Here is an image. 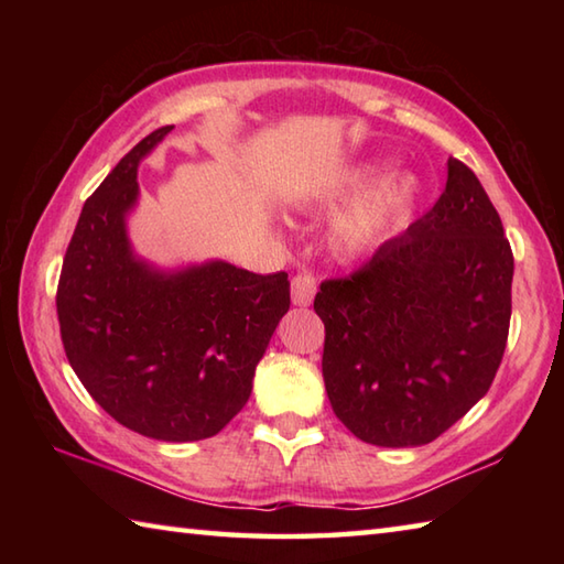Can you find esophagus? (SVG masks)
Returning a JSON list of instances; mask_svg holds the SVG:
<instances>
[{"label":"esophagus","mask_w":564,"mask_h":564,"mask_svg":"<svg viewBox=\"0 0 564 564\" xmlns=\"http://www.w3.org/2000/svg\"><path fill=\"white\" fill-rule=\"evenodd\" d=\"M293 305L297 307H307L310 303H313V297L317 293V281L315 275L310 271H301L293 279Z\"/></svg>","instance_id":"34e87169"}]
</instances>
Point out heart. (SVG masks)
Returning a JSON list of instances; mask_svg holds the SVG:
<instances>
[{
    "label": "heart",
    "mask_w": 564,
    "mask_h": 564,
    "mask_svg": "<svg viewBox=\"0 0 564 564\" xmlns=\"http://www.w3.org/2000/svg\"><path fill=\"white\" fill-rule=\"evenodd\" d=\"M422 182L412 172H394V160L378 158L325 178L295 200L303 213L339 210L327 232L329 251L339 261L361 259L400 232L412 218Z\"/></svg>",
    "instance_id": "heart-1"
}]
</instances>
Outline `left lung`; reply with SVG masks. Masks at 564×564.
Here are the masks:
<instances>
[{
  "label": "left lung",
  "instance_id": "1",
  "mask_svg": "<svg viewBox=\"0 0 564 564\" xmlns=\"http://www.w3.org/2000/svg\"><path fill=\"white\" fill-rule=\"evenodd\" d=\"M511 279L499 213L451 158L436 206L315 295L322 376L339 422L382 448L424 446L451 429L497 376Z\"/></svg>",
  "mask_w": 564,
  "mask_h": 564
}]
</instances>
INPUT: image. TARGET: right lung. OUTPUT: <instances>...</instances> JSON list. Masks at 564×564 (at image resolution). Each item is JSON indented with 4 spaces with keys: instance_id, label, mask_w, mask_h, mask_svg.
Wrapping results in <instances>:
<instances>
[{
    "instance_id": "right-lung-1",
    "label": "right lung",
    "mask_w": 564,
    "mask_h": 564,
    "mask_svg": "<svg viewBox=\"0 0 564 564\" xmlns=\"http://www.w3.org/2000/svg\"><path fill=\"white\" fill-rule=\"evenodd\" d=\"M172 128L142 138L84 203L57 319L67 361L104 412L148 438L186 443L215 436L247 404L291 281L223 259L160 269L135 254L138 166Z\"/></svg>"
}]
</instances>
